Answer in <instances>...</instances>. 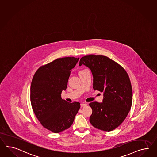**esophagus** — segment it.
<instances>
[{
  "label": "esophagus",
  "mask_w": 157,
  "mask_h": 157,
  "mask_svg": "<svg viewBox=\"0 0 157 157\" xmlns=\"http://www.w3.org/2000/svg\"><path fill=\"white\" fill-rule=\"evenodd\" d=\"M80 105L81 107H84V106H86L87 104H85V103H82V104H81Z\"/></svg>",
  "instance_id": "34e87169"
}]
</instances>
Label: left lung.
Returning <instances> with one entry per match:
<instances>
[{"instance_id": "left-lung-1", "label": "left lung", "mask_w": 157, "mask_h": 157, "mask_svg": "<svg viewBox=\"0 0 157 157\" xmlns=\"http://www.w3.org/2000/svg\"><path fill=\"white\" fill-rule=\"evenodd\" d=\"M90 69L93 89L104 93L102 102H92L89 121L97 129L110 132L121 125L132 106L133 92L124 68L103 55H89L81 58L79 65Z\"/></svg>"}]
</instances>
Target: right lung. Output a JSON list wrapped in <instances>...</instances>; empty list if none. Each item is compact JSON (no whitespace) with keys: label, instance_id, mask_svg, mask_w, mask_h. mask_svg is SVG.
<instances>
[{"label":"right lung","instance_id":"1","mask_svg":"<svg viewBox=\"0 0 157 157\" xmlns=\"http://www.w3.org/2000/svg\"><path fill=\"white\" fill-rule=\"evenodd\" d=\"M79 58L56 59L37 70L31 85V102L37 118L45 128L58 133L72 125L78 112L79 102L69 103L62 100L71 72Z\"/></svg>","mask_w":157,"mask_h":157}]
</instances>
